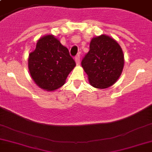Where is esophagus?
<instances>
[{
    "label": "esophagus",
    "instance_id": "34e87169",
    "mask_svg": "<svg viewBox=\"0 0 152 152\" xmlns=\"http://www.w3.org/2000/svg\"><path fill=\"white\" fill-rule=\"evenodd\" d=\"M75 61H76V65H80V56H77L75 58Z\"/></svg>",
    "mask_w": 152,
    "mask_h": 152
}]
</instances>
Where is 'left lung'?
<instances>
[{
	"label": "left lung",
	"mask_w": 152,
	"mask_h": 152,
	"mask_svg": "<svg viewBox=\"0 0 152 152\" xmlns=\"http://www.w3.org/2000/svg\"><path fill=\"white\" fill-rule=\"evenodd\" d=\"M124 64L121 47L106 34L92 38L90 50L81 62L90 84L99 89L113 85L122 73Z\"/></svg>",
	"instance_id": "1"
}]
</instances>
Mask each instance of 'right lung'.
I'll return each mask as SVG.
<instances>
[{
	"instance_id": "right-lung-1",
	"label": "right lung",
	"mask_w": 152,
	"mask_h": 152,
	"mask_svg": "<svg viewBox=\"0 0 152 152\" xmlns=\"http://www.w3.org/2000/svg\"><path fill=\"white\" fill-rule=\"evenodd\" d=\"M76 66L69 50L53 34L41 37L30 53L28 69L34 82L42 90L52 91L64 85Z\"/></svg>"
}]
</instances>
